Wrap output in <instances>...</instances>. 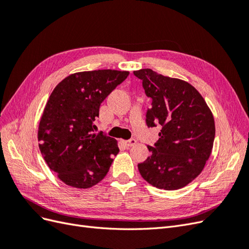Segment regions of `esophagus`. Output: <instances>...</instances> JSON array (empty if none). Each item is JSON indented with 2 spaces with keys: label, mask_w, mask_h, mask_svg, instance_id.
I'll return each instance as SVG.
<instances>
[{
  "label": "esophagus",
  "mask_w": 249,
  "mask_h": 249,
  "mask_svg": "<svg viewBox=\"0 0 249 249\" xmlns=\"http://www.w3.org/2000/svg\"><path fill=\"white\" fill-rule=\"evenodd\" d=\"M137 143V141H136V139H130V140H126V141H124V144L125 145V147H132V146H134L135 144H136Z\"/></svg>",
  "instance_id": "1"
}]
</instances>
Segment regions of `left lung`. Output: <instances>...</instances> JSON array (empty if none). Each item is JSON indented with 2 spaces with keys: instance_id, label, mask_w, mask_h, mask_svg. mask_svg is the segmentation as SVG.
<instances>
[{
  "instance_id": "8db88e82",
  "label": "left lung",
  "mask_w": 249,
  "mask_h": 249,
  "mask_svg": "<svg viewBox=\"0 0 249 249\" xmlns=\"http://www.w3.org/2000/svg\"><path fill=\"white\" fill-rule=\"evenodd\" d=\"M134 74L152 99V107L146 112L147 126H162L159 140L147 146L150 156L138 164L139 172L159 189H179L199 175L210 158L215 138L213 114L188 82L150 69Z\"/></svg>"
}]
</instances>
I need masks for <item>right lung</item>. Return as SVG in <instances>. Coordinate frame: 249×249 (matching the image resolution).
Instances as JSON below:
<instances>
[{"label": "right lung", "instance_id": "1", "mask_svg": "<svg viewBox=\"0 0 249 249\" xmlns=\"http://www.w3.org/2000/svg\"><path fill=\"white\" fill-rule=\"evenodd\" d=\"M129 71L99 70L70 74L53 90L38 127L40 152L66 185L87 189L106 177L117 141L93 134L103 101Z\"/></svg>", "mask_w": 249, "mask_h": 249}]
</instances>
